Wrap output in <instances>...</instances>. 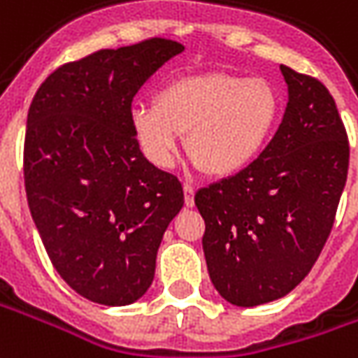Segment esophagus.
Segmentation results:
<instances>
[{"label":"esophagus","mask_w":358,"mask_h":358,"mask_svg":"<svg viewBox=\"0 0 358 358\" xmlns=\"http://www.w3.org/2000/svg\"><path fill=\"white\" fill-rule=\"evenodd\" d=\"M194 194H196V187L192 184H184V201H186V207H194Z\"/></svg>","instance_id":"34e87169"}]
</instances>
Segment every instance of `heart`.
<instances>
[{
  "label": "heart",
  "mask_w": 358,
  "mask_h": 358,
  "mask_svg": "<svg viewBox=\"0 0 358 358\" xmlns=\"http://www.w3.org/2000/svg\"><path fill=\"white\" fill-rule=\"evenodd\" d=\"M281 94L259 77L199 73L164 85L155 102L131 110V127L149 161L169 169L186 136L187 153L209 176H231L256 157L273 134Z\"/></svg>",
  "instance_id": "1"
}]
</instances>
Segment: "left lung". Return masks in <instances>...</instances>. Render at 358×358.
Instances as JSON below:
<instances>
[{
  "instance_id": "8db88e82",
  "label": "left lung",
  "mask_w": 358,
  "mask_h": 358,
  "mask_svg": "<svg viewBox=\"0 0 358 358\" xmlns=\"http://www.w3.org/2000/svg\"><path fill=\"white\" fill-rule=\"evenodd\" d=\"M289 102L273 139L238 174L196 194L209 277L224 301H277L310 273L334 229L349 171L336 101L316 77L281 66Z\"/></svg>"
}]
</instances>
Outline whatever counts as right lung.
Wrapping results in <instances>:
<instances>
[{
  "mask_svg": "<svg viewBox=\"0 0 358 358\" xmlns=\"http://www.w3.org/2000/svg\"><path fill=\"white\" fill-rule=\"evenodd\" d=\"M184 50L147 38L59 66L40 85L24 134V189L52 266L75 292L124 306L151 287L157 252L184 205L180 180L139 151L131 102Z\"/></svg>",
  "mask_w": 358,
  "mask_h": 358,
  "instance_id": "right-lung-1",
  "label": "right lung"
}]
</instances>
